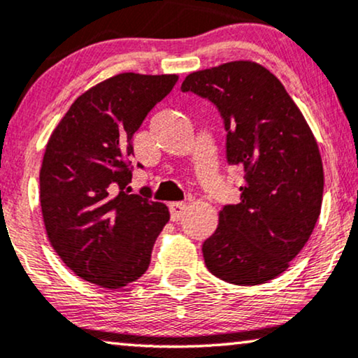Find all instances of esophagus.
<instances>
[{
	"instance_id": "esophagus-1",
	"label": "esophagus",
	"mask_w": 358,
	"mask_h": 358,
	"mask_svg": "<svg viewBox=\"0 0 358 358\" xmlns=\"http://www.w3.org/2000/svg\"><path fill=\"white\" fill-rule=\"evenodd\" d=\"M185 208H187V203H184V202H171L169 203L171 220H173V222H179V220L182 218Z\"/></svg>"
}]
</instances>
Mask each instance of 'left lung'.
<instances>
[{
    "label": "left lung",
    "instance_id": "1",
    "mask_svg": "<svg viewBox=\"0 0 358 358\" xmlns=\"http://www.w3.org/2000/svg\"><path fill=\"white\" fill-rule=\"evenodd\" d=\"M180 90L217 107L228 164L244 171L241 202L224 205L205 239V266L234 285L272 280L301 251L321 213L324 173L315 135L282 83L254 62L190 73Z\"/></svg>",
    "mask_w": 358,
    "mask_h": 358
}]
</instances>
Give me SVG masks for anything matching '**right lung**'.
<instances>
[{
	"mask_svg": "<svg viewBox=\"0 0 358 358\" xmlns=\"http://www.w3.org/2000/svg\"><path fill=\"white\" fill-rule=\"evenodd\" d=\"M178 80L112 76L78 97L50 135L41 168L43 223L52 248L83 280L122 288L150 266L169 210L150 199V187L129 194L131 138Z\"/></svg>",
	"mask_w": 358,
	"mask_h": 358,
	"instance_id": "1",
	"label": "right lung"
}]
</instances>
